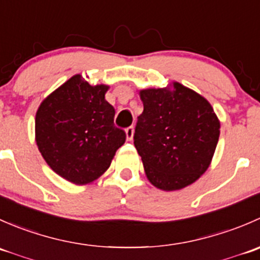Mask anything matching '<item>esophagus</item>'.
Instances as JSON below:
<instances>
[{
    "mask_svg": "<svg viewBox=\"0 0 260 260\" xmlns=\"http://www.w3.org/2000/svg\"><path fill=\"white\" fill-rule=\"evenodd\" d=\"M133 133H135V128H133V125H129V127L125 128V135H127L128 141H132Z\"/></svg>",
    "mask_w": 260,
    "mask_h": 260,
    "instance_id": "obj_1",
    "label": "esophagus"
}]
</instances>
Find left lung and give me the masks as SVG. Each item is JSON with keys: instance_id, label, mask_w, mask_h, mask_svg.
<instances>
[{"instance_id": "8db88e82", "label": "left lung", "mask_w": 260, "mask_h": 260, "mask_svg": "<svg viewBox=\"0 0 260 260\" xmlns=\"http://www.w3.org/2000/svg\"><path fill=\"white\" fill-rule=\"evenodd\" d=\"M143 112L135 128V147L142 157L147 179L165 191L195 182L216 148L220 123L208 101L191 89L141 91Z\"/></svg>"}]
</instances>
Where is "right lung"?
<instances>
[{"mask_svg":"<svg viewBox=\"0 0 260 260\" xmlns=\"http://www.w3.org/2000/svg\"><path fill=\"white\" fill-rule=\"evenodd\" d=\"M107 90V85L93 86L74 75L36 113L39 151L57 175L77 185L98 179L127 138L114 125L115 111L106 101Z\"/></svg>","mask_w":260,"mask_h":260,"instance_id":"add662e5","label":"right lung"}]
</instances>
